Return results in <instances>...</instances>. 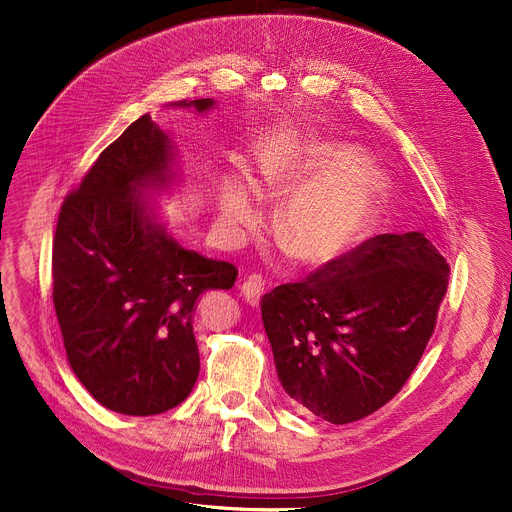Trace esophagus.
<instances>
[{
  "instance_id": "obj_1",
  "label": "esophagus",
  "mask_w": 512,
  "mask_h": 512,
  "mask_svg": "<svg viewBox=\"0 0 512 512\" xmlns=\"http://www.w3.org/2000/svg\"><path fill=\"white\" fill-rule=\"evenodd\" d=\"M263 290H265V280L261 276H249L245 282L240 284V294L245 297V301L251 307L259 305V299L263 297Z\"/></svg>"
}]
</instances>
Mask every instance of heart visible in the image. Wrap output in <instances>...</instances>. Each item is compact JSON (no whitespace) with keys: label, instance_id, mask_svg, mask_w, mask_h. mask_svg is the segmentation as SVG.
<instances>
[{"label":"heart","instance_id":"obj_1","mask_svg":"<svg viewBox=\"0 0 512 512\" xmlns=\"http://www.w3.org/2000/svg\"><path fill=\"white\" fill-rule=\"evenodd\" d=\"M299 185L278 215V236L286 253L305 265H324L351 251L378 215L386 191L382 174L361 161L355 147L315 139L294 143L261 164V191L286 195ZM222 213L228 224L255 218L245 184H226Z\"/></svg>","mask_w":512,"mask_h":512}]
</instances>
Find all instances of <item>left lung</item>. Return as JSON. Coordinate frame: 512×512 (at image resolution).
<instances>
[{"label": "left lung", "instance_id": "left-lung-1", "mask_svg": "<svg viewBox=\"0 0 512 512\" xmlns=\"http://www.w3.org/2000/svg\"><path fill=\"white\" fill-rule=\"evenodd\" d=\"M448 276L421 232L380 234L267 292L263 328L294 405L344 425L390 402L434 334Z\"/></svg>", "mask_w": 512, "mask_h": 512}]
</instances>
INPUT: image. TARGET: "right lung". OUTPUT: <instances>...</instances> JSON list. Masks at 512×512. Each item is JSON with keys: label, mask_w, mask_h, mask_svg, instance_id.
Instances as JSON below:
<instances>
[{"label": "right lung", "mask_w": 512, "mask_h": 512, "mask_svg": "<svg viewBox=\"0 0 512 512\" xmlns=\"http://www.w3.org/2000/svg\"><path fill=\"white\" fill-rule=\"evenodd\" d=\"M174 107L207 112L213 99ZM172 141L149 114L103 149L62 205L53 238V305L72 371L105 409L157 415L178 407L199 375L193 313L228 290V261L180 247L141 199L174 174Z\"/></svg>", "instance_id": "obj_1"}]
</instances>
